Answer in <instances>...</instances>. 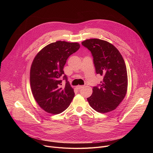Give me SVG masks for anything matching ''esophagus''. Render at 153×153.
I'll list each match as a JSON object with an SVG mask.
<instances>
[{
    "label": "esophagus",
    "instance_id": "obj_1",
    "mask_svg": "<svg viewBox=\"0 0 153 153\" xmlns=\"http://www.w3.org/2000/svg\"><path fill=\"white\" fill-rule=\"evenodd\" d=\"M82 88H83V86H82V85H78V86H76V88H77V90H80V89H81Z\"/></svg>",
    "mask_w": 153,
    "mask_h": 153
}]
</instances>
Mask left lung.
Listing matches in <instances>:
<instances>
[{"label":"left lung","instance_id":"1","mask_svg":"<svg viewBox=\"0 0 153 153\" xmlns=\"http://www.w3.org/2000/svg\"><path fill=\"white\" fill-rule=\"evenodd\" d=\"M82 45L91 51L96 72L103 76V80L93 87V94L87 100L99 113L111 111L123 100L127 91L128 77L124 60L119 50L106 41L87 39Z\"/></svg>","mask_w":153,"mask_h":153}]
</instances>
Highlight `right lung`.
I'll list each match as a JSON object with an SVG mask.
<instances>
[{
    "label": "right lung",
    "instance_id": "right-lung-1",
    "mask_svg": "<svg viewBox=\"0 0 153 153\" xmlns=\"http://www.w3.org/2000/svg\"><path fill=\"white\" fill-rule=\"evenodd\" d=\"M79 48L76 42L57 41L42 48L34 57L30 70L31 88L34 99L46 112L62 113L74 98V90L63 69L70 56ZM62 76L66 81L63 86Z\"/></svg>",
    "mask_w": 153,
    "mask_h": 153
}]
</instances>
